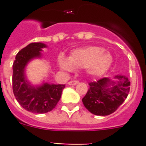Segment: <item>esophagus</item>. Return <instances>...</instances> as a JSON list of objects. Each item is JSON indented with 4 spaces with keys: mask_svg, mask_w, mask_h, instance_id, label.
Segmentation results:
<instances>
[{
    "mask_svg": "<svg viewBox=\"0 0 146 146\" xmlns=\"http://www.w3.org/2000/svg\"><path fill=\"white\" fill-rule=\"evenodd\" d=\"M79 83V81L78 80H73V81H70V82H68V84L70 85V86H75V85L78 84Z\"/></svg>",
    "mask_w": 146,
    "mask_h": 146,
    "instance_id": "1",
    "label": "esophagus"
}]
</instances>
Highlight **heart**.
<instances>
[{
    "label": "heart",
    "instance_id": "1",
    "mask_svg": "<svg viewBox=\"0 0 146 146\" xmlns=\"http://www.w3.org/2000/svg\"><path fill=\"white\" fill-rule=\"evenodd\" d=\"M112 56L99 46H86L73 50L67 58L64 55L58 57L60 67L72 72L76 68H85L89 75L100 76L105 73L112 64Z\"/></svg>",
    "mask_w": 146,
    "mask_h": 146
}]
</instances>
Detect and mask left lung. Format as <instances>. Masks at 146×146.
<instances>
[{
  "instance_id": "left-lung-1",
  "label": "left lung",
  "mask_w": 146,
  "mask_h": 146,
  "mask_svg": "<svg viewBox=\"0 0 146 146\" xmlns=\"http://www.w3.org/2000/svg\"><path fill=\"white\" fill-rule=\"evenodd\" d=\"M115 81L104 77L89 82V89L82 98L86 108L95 115L113 113L127 98L130 82L125 76H116Z\"/></svg>"
}]
</instances>
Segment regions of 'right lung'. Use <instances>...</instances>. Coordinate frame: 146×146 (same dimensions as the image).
Masks as SVG:
<instances>
[{"label":"right lung","instance_id":"obj_1","mask_svg":"<svg viewBox=\"0 0 146 146\" xmlns=\"http://www.w3.org/2000/svg\"><path fill=\"white\" fill-rule=\"evenodd\" d=\"M46 44L35 42L19 50L13 64V92L19 104L32 113H44L52 111L61 97L65 85L44 83L41 86H33L27 81L25 67L29 61L41 57L42 48Z\"/></svg>","mask_w":146,"mask_h":146}]
</instances>
